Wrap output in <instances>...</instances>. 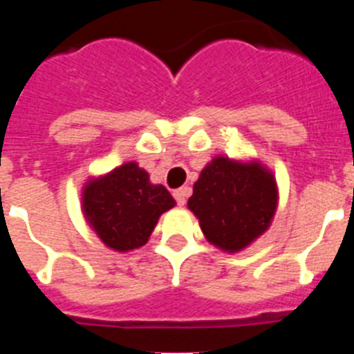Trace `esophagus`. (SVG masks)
Returning <instances> with one entry per match:
<instances>
[{"label": "esophagus", "instance_id": "obj_1", "mask_svg": "<svg viewBox=\"0 0 354 354\" xmlns=\"http://www.w3.org/2000/svg\"><path fill=\"white\" fill-rule=\"evenodd\" d=\"M189 196V187H179V189H175L174 192V198L177 200V204L183 207L186 204V198Z\"/></svg>", "mask_w": 354, "mask_h": 354}]
</instances>
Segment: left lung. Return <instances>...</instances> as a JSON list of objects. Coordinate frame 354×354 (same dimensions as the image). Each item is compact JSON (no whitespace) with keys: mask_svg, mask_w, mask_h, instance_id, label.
Segmentation results:
<instances>
[{"mask_svg":"<svg viewBox=\"0 0 354 354\" xmlns=\"http://www.w3.org/2000/svg\"><path fill=\"white\" fill-rule=\"evenodd\" d=\"M278 205L273 171L257 159L239 161L216 156L200 171L187 200L205 239L236 253L270 228Z\"/></svg>","mask_w":354,"mask_h":354,"instance_id":"left-lung-1","label":"left lung"}]
</instances>
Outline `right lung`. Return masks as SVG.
<instances>
[{
    "label": "right lung",
    "mask_w": 354,
    "mask_h": 354,
    "mask_svg": "<svg viewBox=\"0 0 354 354\" xmlns=\"http://www.w3.org/2000/svg\"><path fill=\"white\" fill-rule=\"evenodd\" d=\"M175 205L161 184H152L138 162H124L115 170L84 183L81 209L97 237L115 252H129L149 241L159 216Z\"/></svg>",
    "instance_id": "1"
}]
</instances>
